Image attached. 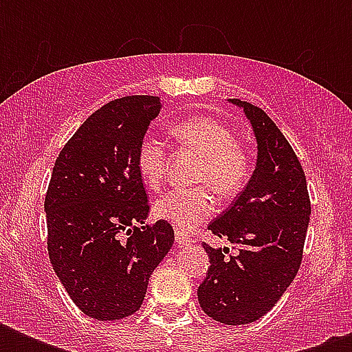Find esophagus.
<instances>
[{"label":"esophagus","mask_w":352,"mask_h":352,"mask_svg":"<svg viewBox=\"0 0 352 352\" xmlns=\"http://www.w3.org/2000/svg\"><path fill=\"white\" fill-rule=\"evenodd\" d=\"M175 243L177 245H190L192 243V237L186 234V232H181V230H175Z\"/></svg>","instance_id":"1"}]
</instances>
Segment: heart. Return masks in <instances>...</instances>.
Listing matches in <instances>:
<instances>
[{
  "instance_id": "b5f03b06",
  "label": "heart",
  "mask_w": 352,
  "mask_h": 352,
  "mask_svg": "<svg viewBox=\"0 0 352 352\" xmlns=\"http://www.w3.org/2000/svg\"><path fill=\"white\" fill-rule=\"evenodd\" d=\"M177 142L201 157L193 182L195 188H179L164 193L153 204L157 219L170 221L177 230H192L214 212V197L232 199L246 186L252 173V160L235 133L223 122L195 117L175 122L170 127ZM137 170L151 190L160 188L168 170V149L157 137H144L137 148Z\"/></svg>"
}]
</instances>
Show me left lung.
<instances>
[{"label": "left lung", "mask_w": 352, "mask_h": 352, "mask_svg": "<svg viewBox=\"0 0 352 352\" xmlns=\"http://www.w3.org/2000/svg\"><path fill=\"white\" fill-rule=\"evenodd\" d=\"M230 102L243 107L254 127L257 164L234 204L208 225L239 252L225 257L226 248L203 243L210 268L197 296L212 320L245 325L265 316L300 270L311 199L300 159L272 118L250 102Z\"/></svg>", "instance_id": "8db88e82"}]
</instances>
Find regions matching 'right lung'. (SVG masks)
Instances as JSON below:
<instances>
[{
	"label": "right lung",
	"mask_w": 352,
	"mask_h": 352,
	"mask_svg": "<svg viewBox=\"0 0 352 352\" xmlns=\"http://www.w3.org/2000/svg\"><path fill=\"white\" fill-rule=\"evenodd\" d=\"M159 111V96L107 102L69 138L52 168L49 259L74 305L100 322L140 309L149 276L175 239L168 221L146 223L149 203L135 160Z\"/></svg>",
	"instance_id": "obj_1"
}]
</instances>
